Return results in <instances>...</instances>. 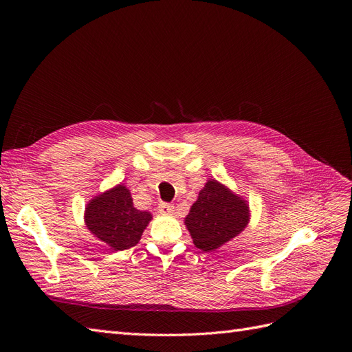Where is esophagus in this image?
I'll list each match as a JSON object with an SVG mask.
<instances>
[{
    "mask_svg": "<svg viewBox=\"0 0 352 352\" xmlns=\"http://www.w3.org/2000/svg\"><path fill=\"white\" fill-rule=\"evenodd\" d=\"M173 211H175V206L173 204H167V202H162V204L158 206V212H160V214H163V216L173 214Z\"/></svg>",
    "mask_w": 352,
    "mask_h": 352,
    "instance_id": "1",
    "label": "esophagus"
}]
</instances>
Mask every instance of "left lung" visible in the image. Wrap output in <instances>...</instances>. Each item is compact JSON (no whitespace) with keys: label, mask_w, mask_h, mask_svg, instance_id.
Masks as SVG:
<instances>
[{"label":"left lung","mask_w":352,"mask_h":352,"mask_svg":"<svg viewBox=\"0 0 352 352\" xmlns=\"http://www.w3.org/2000/svg\"><path fill=\"white\" fill-rule=\"evenodd\" d=\"M247 199L216 179H208L190 206L185 226L197 248L204 252L217 251L236 238L250 223Z\"/></svg>","instance_id":"1"}]
</instances>
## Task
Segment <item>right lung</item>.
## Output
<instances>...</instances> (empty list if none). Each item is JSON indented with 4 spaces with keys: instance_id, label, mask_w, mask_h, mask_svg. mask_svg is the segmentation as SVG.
<instances>
[{
    "instance_id": "1",
    "label": "right lung",
    "mask_w": 352,
    "mask_h": 352,
    "mask_svg": "<svg viewBox=\"0 0 352 352\" xmlns=\"http://www.w3.org/2000/svg\"><path fill=\"white\" fill-rule=\"evenodd\" d=\"M83 219L95 238L110 250L123 251L140 242L153 214L135 208L131 190L116 185L88 201Z\"/></svg>"
}]
</instances>
